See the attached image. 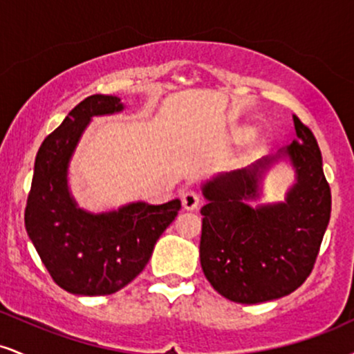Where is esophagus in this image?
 <instances>
[{"mask_svg":"<svg viewBox=\"0 0 354 354\" xmlns=\"http://www.w3.org/2000/svg\"><path fill=\"white\" fill-rule=\"evenodd\" d=\"M181 201H183V206H185L186 209H196L198 206H200V194H198V191L194 189H186L185 193L181 194Z\"/></svg>","mask_w":354,"mask_h":354,"instance_id":"obj_1","label":"esophagus"}]
</instances>
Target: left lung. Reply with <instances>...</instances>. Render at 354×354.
Listing matches in <instances>:
<instances>
[{"label":"left lung","instance_id":"1","mask_svg":"<svg viewBox=\"0 0 354 354\" xmlns=\"http://www.w3.org/2000/svg\"><path fill=\"white\" fill-rule=\"evenodd\" d=\"M298 140L245 169L203 186L200 259L203 273L219 295L254 304L293 293L306 281L318 258L331 214V189L323 173L318 141L298 116ZM290 158L297 183L287 201L251 209L261 174L279 157Z\"/></svg>","mask_w":354,"mask_h":354}]
</instances>
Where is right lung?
<instances>
[{
  "label": "right lung",
  "mask_w": 354,
  "mask_h": 354,
  "mask_svg": "<svg viewBox=\"0 0 354 354\" xmlns=\"http://www.w3.org/2000/svg\"><path fill=\"white\" fill-rule=\"evenodd\" d=\"M121 109L118 96H88L44 138L36 154L24 226L53 281L73 295H113L131 283L181 209V201L173 200L91 214L73 201L66 173L81 133L91 116Z\"/></svg>",
  "instance_id": "1"
}]
</instances>
